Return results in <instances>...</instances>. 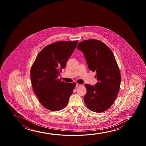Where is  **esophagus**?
<instances>
[{"instance_id": "1", "label": "esophagus", "mask_w": 146, "mask_h": 146, "mask_svg": "<svg viewBox=\"0 0 146 146\" xmlns=\"http://www.w3.org/2000/svg\"><path fill=\"white\" fill-rule=\"evenodd\" d=\"M84 85H83V84H78V83H77V84H76V87H82V86H83Z\"/></svg>"}]
</instances>
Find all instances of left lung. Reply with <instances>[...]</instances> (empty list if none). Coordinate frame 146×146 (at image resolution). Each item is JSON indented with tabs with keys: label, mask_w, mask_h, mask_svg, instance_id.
I'll return each instance as SVG.
<instances>
[{
	"label": "left lung",
	"mask_w": 146,
	"mask_h": 146,
	"mask_svg": "<svg viewBox=\"0 0 146 146\" xmlns=\"http://www.w3.org/2000/svg\"><path fill=\"white\" fill-rule=\"evenodd\" d=\"M77 48L84 54L88 68L96 72L98 82L94 86L85 84L86 106L93 112L106 111L113 104L120 89L121 74L114 54L99 40H84Z\"/></svg>",
	"instance_id": "obj_1"
}]
</instances>
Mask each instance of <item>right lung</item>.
Segmentation results:
<instances>
[{
  "label": "right lung",
  "mask_w": 146,
  "mask_h": 146,
  "mask_svg": "<svg viewBox=\"0 0 146 146\" xmlns=\"http://www.w3.org/2000/svg\"><path fill=\"white\" fill-rule=\"evenodd\" d=\"M58 41L45 47L36 57L30 71L35 94L41 104L52 111L61 110L67 105L75 83H66L58 79L62 69L78 43Z\"/></svg>",
  "instance_id": "right-lung-1"
}]
</instances>
